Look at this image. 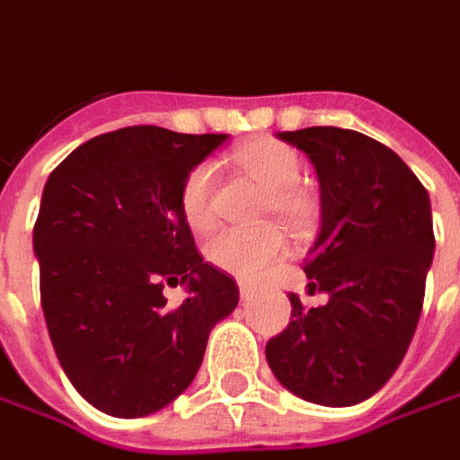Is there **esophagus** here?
Segmentation results:
<instances>
[{"instance_id": "34e87169", "label": "esophagus", "mask_w": 460, "mask_h": 460, "mask_svg": "<svg viewBox=\"0 0 460 460\" xmlns=\"http://www.w3.org/2000/svg\"><path fill=\"white\" fill-rule=\"evenodd\" d=\"M252 296H255V288L248 283H240V297H243V300H250Z\"/></svg>"}]
</instances>
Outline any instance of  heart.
<instances>
[{
	"instance_id": "obj_1",
	"label": "heart",
	"mask_w": 460,
	"mask_h": 460,
	"mask_svg": "<svg viewBox=\"0 0 460 460\" xmlns=\"http://www.w3.org/2000/svg\"><path fill=\"white\" fill-rule=\"evenodd\" d=\"M233 163L262 190L261 215H272L293 233H303L315 223L318 202L300 185L303 160L290 145L280 139H255L233 152ZM212 185L215 167L210 163L195 164L180 185V215L198 233L212 223ZM202 250L215 268L252 280L283 255L285 237L270 223L223 227L205 240Z\"/></svg>"
}]
</instances>
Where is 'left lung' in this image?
<instances>
[{"label":"left lung","mask_w":460,"mask_h":460,"mask_svg":"<svg viewBox=\"0 0 460 460\" xmlns=\"http://www.w3.org/2000/svg\"><path fill=\"white\" fill-rule=\"evenodd\" d=\"M310 157L321 182V233L303 270L328 296L293 315L265 345L290 394L331 408L378 394L416 332L436 237L430 199L391 147L356 129L278 132Z\"/></svg>","instance_id":"8db88e82"}]
</instances>
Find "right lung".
<instances>
[{"label": "right lung", "mask_w": 460, "mask_h": 460, "mask_svg": "<svg viewBox=\"0 0 460 460\" xmlns=\"http://www.w3.org/2000/svg\"><path fill=\"white\" fill-rule=\"evenodd\" d=\"M227 135L137 125L79 145L52 170L34 223L40 293L59 366L117 418L150 416L198 376L237 283L202 261L180 185ZM185 284L172 309L162 290Z\"/></svg>", "instance_id": "obj_1"}]
</instances>
